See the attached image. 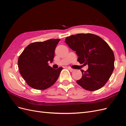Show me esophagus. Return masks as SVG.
<instances>
[{
    "label": "esophagus",
    "mask_w": 126,
    "mask_h": 126,
    "mask_svg": "<svg viewBox=\"0 0 126 126\" xmlns=\"http://www.w3.org/2000/svg\"><path fill=\"white\" fill-rule=\"evenodd\" d=\"M68 69H69L70 71H73L74 70V69H72V68H70V67H68Z\"/></svg>",
    "instance_id": "obj_1"
}]
</instances>
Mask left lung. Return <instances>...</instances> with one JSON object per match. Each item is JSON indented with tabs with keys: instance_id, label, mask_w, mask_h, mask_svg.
<instances>
[{
	"instance_id": "obj_1",
	"label": "left lung",
	"mask_w": 126,
	"mask_h": 126,
	"mask_svg": "<svg viewBox=\"0 0 126 126\" xmlns=\"http://www.w3.org/2000/svg\"><path fill=\"white\" fill-rule=\"evenodd\" d=\"M64 42L78 56L80 64L88 65L82 76L76 81L83 89L95 91L108 81L114 69L115 56L101 37L92 33H79L67 37Z\"/></svg>"
}]
</instances>
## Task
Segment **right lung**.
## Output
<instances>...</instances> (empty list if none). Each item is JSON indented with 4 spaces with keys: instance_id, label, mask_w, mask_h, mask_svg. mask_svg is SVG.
Instances as JSON below:
<instances>
[{
    "instance_id": "obj_1",
    "label": "right lung",
    "mask_w": 126,
    "mask_h": 126,
    "mask_svg": "<svg viewBox=\"0 0 126 126\" xmlns=\"http://www.w3.org/2000/svg\"><path fill=\"white\" fill-rule=\"evenodd\" d=\"M60 39H52L29 44L18 58V68L26 83L32 88L45 90L58 79L63 67L54 69L49 66L55 56Z\"/></svg>"
}]
</instances>
